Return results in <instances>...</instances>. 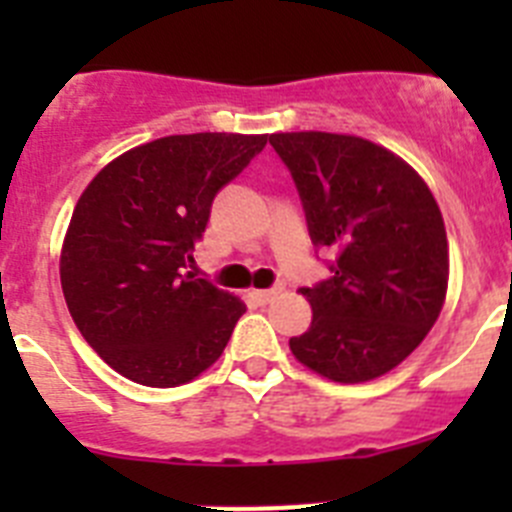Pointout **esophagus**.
<instances>
[{"label":"esophagus","instance_id":"34e87169","mask_svg":"<svg viewBox=\"0 0 512 512\" xmlns=\"http://www.w3.org/2000/svg\"><path fill=\"white\" fill-rule=\"evenodd\" d=\"M279 292H282V287L259 289V292H253V297H256V302H259V305H266V302H271V300H274V297H277Z\"/></svg>","mask_w":512,"mask_h":512}]
</instances>
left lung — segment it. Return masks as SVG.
Here are the masks:
<instances>
[{
  "mask_svg": "<svg viewBox=\"0 0 512 512\" xmlns=\"http://www.w3.org/2000/svg\"><path fill=\"white\" fill-rule=\"evenodd\" d=\"M312 246L336 253L302 287L312 323L292 354L333 382H369L413 354L449 284V243L431 189L402 158L356 135L274 133Z\"/></svg>",
  "mask_w": 512,
  "mask_h": 512,
  "instance_id": "obj_1",
  "label": "left lung"
}]
</instances>
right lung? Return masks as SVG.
I'll return each instance as SVG.
<instances>
[{"label":"right lung","instance_id":"add662e5","mask_svg":"<svg viewBox=\"0 0 512 512\" xmlns=\"http://www.w3.org/2000/svg\"><path fill=\"white\" fill-rule=\"evenodd\" d=\"M266 146V135H169L122 153L76 202L61 287L89 346L122 377L176 387L228 346L246 312L187 266L217 192Z\"/></svg>","mask_w":512,"mask_h":512}]
</instances>
